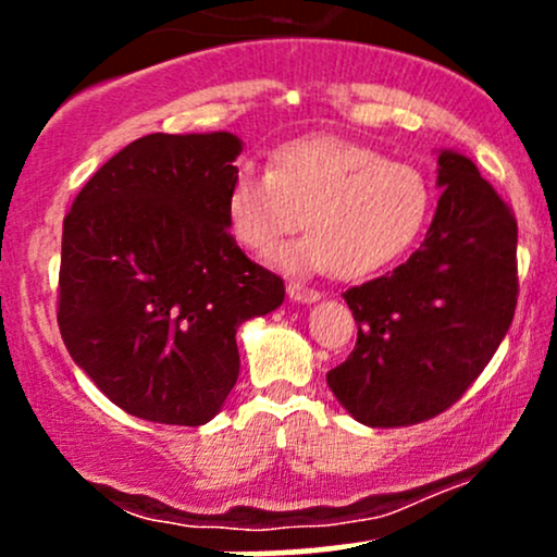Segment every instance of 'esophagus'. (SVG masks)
Returning <instances> with one entry per match:
<instances>
[{
    "label": "esophagus",
    "mask_w": 557,
    "mask_h": 557,
    "mask_svg": "<svg viewBox=\"0 0 557 557\" xmlns=\"http://www.w3.org/2000/svg\"><path fill=\"white\" fill-rule=\"evenodd\" d=\"M287 296H290V300H296V304H317V300L322 298V293L311 290V287H304L298 283H290L287 285Z\"/></svg>",
    "instance_id": "34e87169"
}]
</instances>
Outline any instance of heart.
<instances>
[{
  "mask_svg": "<svg viewBox=\"0 0 557 557\" xmlns=\"http://www.w3.org/2000/svg\"><path fill=\"white\" fill-rule=\"evenodd\" d=\"M432 185L419 168L337 136L287 140L270 170L243 162L230 177L225 214L233 238L270 253L285 235L309 233L274 257L293 274L330 270L354 280L395 261L424 233Z\"/></svg>",
  "mask_w": 557,
  "mask_h": 557,
  "instance_id": "1",
  "label": "heart"
}]
</instances>
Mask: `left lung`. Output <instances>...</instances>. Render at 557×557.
Wrapping results in <instances>:
<instances>
[{"label": "left lung", "instance_id": "obj_1", "mask_svg": "<svg viewBox=\"0 0 557 557\" xmlns=\"http://www.w3.org/2000/svg\"><path fill=\"white\" fill-rule=\"evenodd\" d=\"M437 185L443 196L419 251L343 293L359 337L327 385L367 426L443 413L484 372L513 322V212L458 151H440Z\"/></svg>", "mask_w": 557, "mask_h": 557}]
</instances>
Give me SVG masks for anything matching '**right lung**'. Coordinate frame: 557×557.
Returning a JSON list of instances; mask_svg holds the SVG:
<instances>
[{"label":"right lung","mask_w":557,"mask_h":557,"mask_svg":"<svg viewBox=\"0 0 557 557\" xmlns=\"http://www.w3.org/2000/svg\"><path fill=\"white\" fill-rule=\"evenodd\" d=\"M233 133H151L75 196L62 222V341L131 417L198 426L240 372L235 332L285 300L277 274L230 235Z\"/></svg>","instance_id":"add662e5"}]
</instances>
